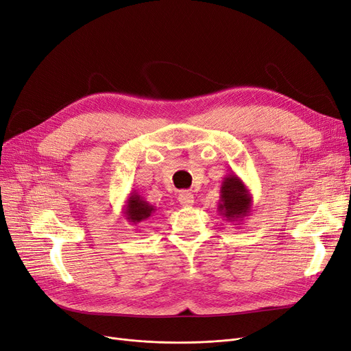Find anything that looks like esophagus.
<instances>
[{"instance_id": "34e87169", "label": "esophagus", "mask_w": 351, "mask_h": 351, "mask_svg": "<svg viewBox=\"0 0 351 351\" xmlns=\"http://www.w3.org/2000/svg\"><path fill=\"white\" fill-rule=\"evenodd\" d=\"M178 201H179V204L182 205V206H191L193 204V195H192L191 192H188V191H182V192L179 193Z\"/></svg>"}]
</instances>
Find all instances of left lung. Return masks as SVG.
Here are the masks:
<instances>
[{"mask_svg":"<svg viewBox=\"0 0 351 351\" xmlns=\"http://www.w3.org/2000/svg\"><path fill=\"white\" fill-rule=\"evenodd\" d=\"M252 193L236 173L224 176L219 188L218 214L228 223H240L252 211Z\"/></svg>","mask_w":351,"mask_h":351,"instance_id":"obj_1","label":"left lung"}]
</instances>
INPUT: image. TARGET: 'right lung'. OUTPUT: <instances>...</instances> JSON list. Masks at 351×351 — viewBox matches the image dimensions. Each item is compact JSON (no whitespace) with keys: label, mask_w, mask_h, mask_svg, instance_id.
<instances>
[{"label":"right lung","mask_w":351,"mask_h":351,"mask_svg":"<svg viewBox=\"0 0 351 351\" xmlns=\"http://www.w3.org/2000/svg\"><path fill=\"white\" fill-rule=\"evenodd\" d=\"M154 213L156 208L152 204H149L145 198L138 195L136 191L130 192L123 210V214L128 223L136 226L141 221H146V219H149Z\"/></svg>","instance_id":"1"}]
</instances>
